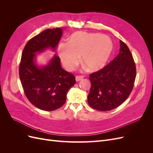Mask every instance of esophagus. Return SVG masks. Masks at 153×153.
<instances>
[{
    "instance_id": "esophagus-1",
    "label": "esophagus",
    "mask_w": 153,
    "mask_h": 153,
    "mask_svg": "<svg viewBox=\"0 0 153 153\" xmlns=\"http://www.w3.org/2000/svg\"><path fill=\"white\" fill-rule=\"evenodd\" d=\"M83 78H84V76H76L75 77V80H76V82H78V81L81 80Z\"/></svg>"
}]
</instances>
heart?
Masks as SVG:
<instances>
[{
  "mask_svg": "<svg viewBox=\"0 0 153 153\" xmlns=\"http://www.w3.org/2000/svg\"><path fill=\"white\" fill-rule=\"evenodd\" d=\"M113 44L107 36L99 33L78 32L69 37L68 43L58 46V54L64 67L71 71L79 62L87 70L95 71L102 68L108 61Z\"/></svg>",
  "mask_w": 153,
  "mask_h": 153,
  "instance_id": "heart-1",
  "label": "heart"
}]
</instances>
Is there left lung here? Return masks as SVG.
Instances as JSON below:
<instances>
[{
	"mask_svg": "<svg viewBox=\"0 0 153 153\" xmlns=\"http://www.w3.org/2000/svg\"><path fill=\"white\" fill-rule=\"evenodd\" d=\"M89 76L91 87L87 101L92 108L108 111L124 103L131 93L136 77L135 64L128 46L120 40L117 56Z\"/></svg>",
	"mask_w": 153,
	"mask_h": 153,
	"instance_id": "left-lung-1",
	"label": "left lung"
}]
</instances>
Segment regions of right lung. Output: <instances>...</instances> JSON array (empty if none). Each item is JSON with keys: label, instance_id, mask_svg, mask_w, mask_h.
<instances>
[{"label": "right lung", "instance_id": "1", "mask_svg": "<svg viewBox=\"0 0 153 153\" xmlns=\"http://www.w3.org/2000/svg\"><path fill=\"white\" fill-rule=\"evenodd\" d=\"M63 28L47 29L30 39L22 52L19 68L20 79L25 94L36 107L45 111L56 110L64 104L75 78L63 69L56 55L47 65L38 66L36 53L47 49L55 52Z\"/></svg>", "mask_w": 153, "mask_h": 153}]
</instances>
